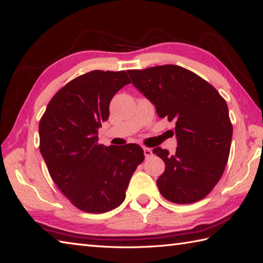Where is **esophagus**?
<instances>
[{
	"label": "esophagus",
	"mask_w": 263,
	"mask_h": 263,
	"mask_svg": "<svg viewBox=\"0 0 263 263\" xmlns=\"http://www.w3.org/2000/svg\"><path fill=\"white\" fill-rule=\"evenodd\" d=\"M143 151H144V156H145V158H148V157H151L152 156V150L150 147H143Z\"/></svg>",
	"instance_id": "1"
}]
</instances>
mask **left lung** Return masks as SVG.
Listing matches in <instances>:
<instances>
[{"label": "left lung", "mask_w": 263, "mask_h": 263, "mask_svg": "<svg viewBox=\"0 0 263 263\" xmlns=\"http://www.w3.org/2000/svg\"><path fill=\"white\" fill-rule=\"evenodd\" d=\"M127 73L157 115L175 122V155L153 148L165 162L157 180L162 197L175 204L205 198L220 181L229 158L232 125L223 97L204 79L177 65Z\"/></svg>", "instance_id": "8db88e82"}]
</instances>
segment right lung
Masks as SVG:
<instances>
[{"label":"right lung","instance_id":"add662e5","mask_svg":"<svg viewBox=\"0 0 263 263\" xmlns=\"http://www.w3.org/2000/svg\"><path fill=\"white\" fill-rule=\"evenodd\" d=\"M128 83L125 71L82 74L56 92L40 120V151L49 174L83 212L98 214L120 206L144 160L137 144H98L97 129L110 116V102Z\"/></svg>","mask_w":263,"mask_h":263}]
</instances>
